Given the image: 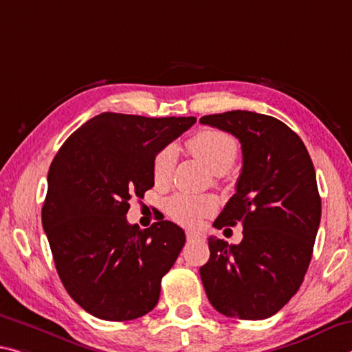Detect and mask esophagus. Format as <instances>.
<instances>
[{"label":"esophagus","instance_id":"34e87169","mask_svg":"<svg viewBox=\"0 0 352 352\" xmlns=\"http://www.w3.org/2000/svg\"><path fill=\"white\" fill-rule=\"evenodd\" d=\"M186 238L188 241H205L206 235L202 232H196V230H186Z\"/></svg>","mask_w":352,"mask_h":352}]
</instances>
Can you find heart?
Returning <instances> with one entry per match:
<instances>
[{
  "label": "heart",
  "mask_w": 352,
  "mask_h": 352,
  "mask_svg": "<svg viewBox=\"0 0 352 352\" xmlns=\"http://www.w3.org/2000/svg\"><path fill=\"white\" fill-rule=\"evenodd\" d=\"M188 152L200 161L206 169L214 174H224L238 156L236 139L219 130H202L188 139ZM175 166V150L166 147L153 160V180L156 185L166 186L170 182ZM217 200L214 196H192V194H175L166 204V211L170 219L186 227H196L204 217L214 213Z\"/></svg>",
  "instance_id": "b5f03b06"
}]
</instances>
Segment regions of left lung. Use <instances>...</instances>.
<instances>
[{
    "label": "left lung",
    "mask_w": 352,
    "mask_h": 352,
    "mask_svg": "<svg viewBox=\"0 0 352 352\" xmlns=\"http://www.w3.org/2000/svg\"><path fill=\"white\" fill-rule=\"evenodd\" d=\"M200 124L230 133L243 150L236 192L213 224L241 222L243 239L208 238L205 293L222 315L265 320L296 294L310 265L321 221L315 167L300 138L276 117L228 111Z\"/></svg>",
    "instance_id": "obj_1"
}]
</instances>
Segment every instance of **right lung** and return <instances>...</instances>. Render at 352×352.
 Returning a JSON list of instances; mask_svg holds the SVG:
<instances>
[{"label":"right lung","instance_id":"obj_1","mask_svg":"<svg viewBox=\"0 0 352 352\" xmlns=\"http://www.w3.org/2000/svg\"><path fill=\"white\" fill-rule=\"evenodd\" d=\"M194 124L196 117L103 113L54 156L42 226L60 282L87 314L130 321L158 304L185 232L163 219L146 230L128 224V202L153 188L155 156Z\"/></svg>","mask_w":352,"mask_h":352}]
</instances>
